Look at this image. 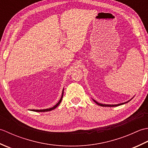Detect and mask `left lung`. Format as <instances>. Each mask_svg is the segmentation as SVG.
<instances>
[{"mask_svg":"<svg viewBox=\"0 0 148 148\" xmlns=\"http://www.w3.org/2000/svg\"><path fill=\"white\" fill-rule=\"evenodd\" d=\"M132 99H130V100H131ZM130 100H128V101H127V102H124V103H119V104H115V105H111V104H102V103H99V102H97V101H95V100H93V101L95 102L97 105H99V106H102V107H116V106H120V105H122V104H124V103H127V102H128L130 101Z\"/></svg>","mask_w":148,"mask_h":148,"instance_id":"obj_1","label":"left lung"}]
</instances>
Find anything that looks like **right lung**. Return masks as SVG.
Wrapping results in <instances>:
<instances>
[{"label":"right lung","mask_w":148,"mask_h":148,"mask_svg":"<svg viewBox=\"0 0 148 148\" xmlns=\"http://www.w3.org/2000/svg\"><path fill=\"white\" fill-rule=\"evenodd\" d=\"M63 95H64V90H63V91H62V97H61V99H60V100L59 101H58V102L57 103H56V104L55 106H53V108H49V109H40V110H39H39H37V109H33V110H31V111H35V112H47V111H52V110L55 109L56 108H57V106H58L60 103V102H62V98H63Z\"/></svg>","instance_id":"1"}]
</instances>
